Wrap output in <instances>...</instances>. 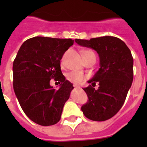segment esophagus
Masks as SVG:
<instances>
[{
    "label": "esophagus",
    "instance_id": "1",
    "mask_svg": "<svg viewBox=\"0 0 147 147\" xmlns=\"http://www.w3.org/2000/svg\"><path fill=\"white\" fill-rule=\"evenodd\" d=\"M73 87H75V88H79L80 86L78 85V84H73Z\"/></svg>",
    "mask_w": 147,
    "mask_h": 147
}]
</instances>
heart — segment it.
Listing matches in <instances>:
<instances>
[{"instance_id":"heart-1","label":"heart","mask_w":147,"mask_h":147,"mask_svg":"<svg viewBox=\"0 0 147 147\" xmlns=\"http://www.w3.org/2000/svg\"><path fill=\"white\" fill-rule=\"evenodd\" d=\"M92 56H95V55L92 50H86L82 51V57L84 60ZM67 79L72 82L80 83L85 79V75L80 71H72L67 74Z\"/></svg>"}]
</instances>
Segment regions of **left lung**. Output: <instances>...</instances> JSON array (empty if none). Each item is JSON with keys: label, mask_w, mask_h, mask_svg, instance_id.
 Masks as SVG:
<instances>
[{"label": "left lung", "mask_w": 147, "mask_h": 147, "mask_svg": "<svg viewBox=\"0 0 147 147\" xmlns=\"http://www.w3.org/2000/svg\"><path fill=\"white\" fill-rule=\"evenodd\" d=\"M78 45L92 48L100 57V69L87 87L83 88L88 101L81 109L84 116L102 121L115 116L124 105L134 76L133 57L129 47L119 38L103 36L90 40L75 39ZM99 84L95 89L96 83Z\"/></svg>", "instance_id": "left-lung-1"}]
</instances>
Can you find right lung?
Listing matches in <instances>:
<instances>
[{
	"instance_id": "add662e5",
	"label": "right lung",
	"mask_w": 147,
	"mask_h": 147,
	"mask_svg": "<svg viewBox=\"0 0 147 147\" xmlns=\"http://www.w3.org/2000/svg\"><path fill=\"white\" fill-rule=\"evenodd\" d=\"M69 39L34 37L25 41L13 61V89L20 107L36 124L50 126L60 121L73 90L60 68L63 55L73 45ZM53 78L60 88L50 86Z\"/></svg>"
}]
</instances>
